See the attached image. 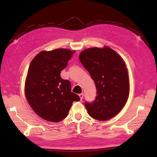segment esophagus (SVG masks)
Masks as SVG:
<instances>
[{
	"label": "esophagus",
	"mask_w": 157,
	"mask_h": 157,
	"mask_svg": "<svg viewBox=\"0 0 157 157\" xmlns=\"http://www.w3.org/2000/svg\"><path fill=\"white\" fill-rule=\"evenodd\" d=\"M78 96H79V97L80 98V100H82V99H83V97H84V94L82 93V94H80Z\"/></svg>",
	"instance_id": "1"
}]
</instances>
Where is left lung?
<instances>
[{
	"mask_svg": "<svg viewBox=\"0 0 157 157\" xmlns=\"http://www.w3.org/2000/svg\"><path fill=\"white\" fill-rule=\"evenodd\" d=\"M79 59L97 89L95 100L85 102V107L95 119H110L124 107L129 96V77L124 60L107 46L84 50L80 54Z\"/></svg>",
	"mask_w": 157,
	"mask_h": 157,
	"instance_id": "1",
	"label": "left lung"
}]
</instances>
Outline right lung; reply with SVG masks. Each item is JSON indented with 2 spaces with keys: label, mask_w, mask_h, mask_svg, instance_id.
Instances as JSON below:
<instances>
[{
  "label": "right lung",
  "mask_w": 157,
  "mask_h": 157,
  "mask_svg": "<svg viewBox=\"0 0 157 157\" xmlns=\"http://www.w3.org/2000/svg\"><path fill=\"white\" fill-rule=\"evenodd\" d=\"M75 51L58 48L42 51L31 62L25 83L27 100L38 115L54 122L67 116L73 101L80 98L71 92L68 80L61 77Z\"/></svg>",
  "instance_id": "obj_1"
}]
</instances>
